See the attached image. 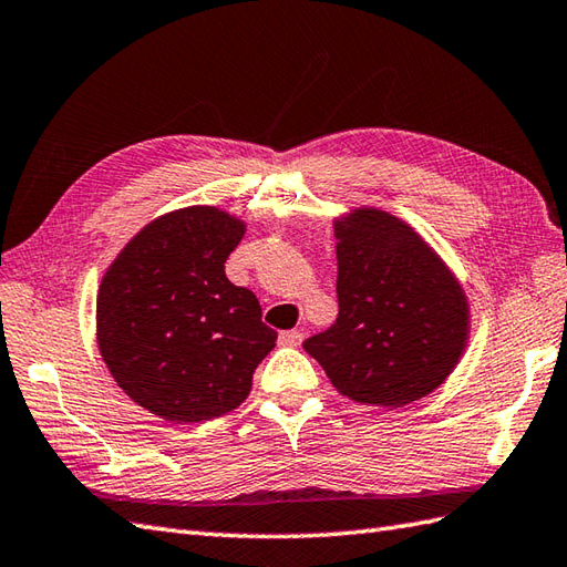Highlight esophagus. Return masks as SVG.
<instances>
[{
    "label": "esophagus",
    "mask_w": 567,
    "mask_h": 567,
    "mask_svg": "<svg viewBox=\"0 0 567 567\" xmlns=\"http://www.w3.org/2000/svg\"><path fill=\"white\" fill-rule=\"evenodd\" d=\"M301 336L299 331H282L280 333V346H285V348H297L299 343H301Z\"/></svg>",
    "instance_id": "esophagus-1"
}]
</instances>
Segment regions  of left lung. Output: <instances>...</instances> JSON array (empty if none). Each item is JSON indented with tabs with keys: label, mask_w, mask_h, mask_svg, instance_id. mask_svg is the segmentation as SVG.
<instances>
[{
	"label": "left lung",
	"mask_w": 567,
	"mask_h": 567,
	"mask_svg": "<svg viewBox=\"0 0 567 567\" xmlns=\"http://www.w3.org/2000/svg\"><path fill=\"white\" fill-rule=\"evenodd\" d=\"M338 319L305 340L343 396L401 408L454 372L468 343L464 287L411 224L377 207L336 219Z\"/></svg>",
	"instance_id": "1"
}]
</instances>
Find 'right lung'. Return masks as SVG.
Listing matches in <instances>:
<instances>
[{"instance_id":"right-lung-1","label":"right lung","mask_w":567,"mask_h":567,"mask_svg":"<svg viewBox=\"0 0 567 567\" xmlns=\"http://www.w3.org/2000/svg\"><path fill=\"white\" fill-rule=\"evenodd\" d=\"M246 224L213 205L152 219L105 270L96 340L115 384L168 423H203L239 408L278 333L224 262Z\"/></svg>"}]
</instances>
